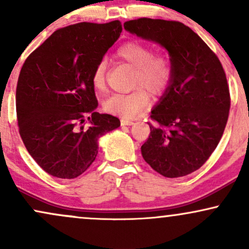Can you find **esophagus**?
Listing matches in <instances>:
<instances>
[{
  "mask_svg": "<svg viewBox=\"0 0 249 249\" xmlns=\"http://www.w3.org/2000/svg\"><path fill=\"white\" fill-rule=\"evenodd\" d=\"M121 124H122V126H130V125H133L134 124V122L130 121V119L123 118L122 121H121Z\"/></svg>",
  "mask_w": 249,
  "mask_h": 249,
  "instance_id": "34e87169",
  "label": "esophagus"
}]
</instances>
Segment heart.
I'll list each match as a JSON object with an SVG mask.
<instances>
[{
  "instance_id": "heart-1",
  "label": "heart",
  "mask_w": 249,
  "mask_h": 249,
  "mask_svg": "<svg viewBox=\"0 0 249 249\" xmlns=\"http://www.w3.org/2000/svg\"><path fill=\"white\" fill-rule=\"evenodd\" d=\"M117 58L134 69L133 88L130 93H117L104 102L107 112L125 118H134L150 105V93L160 97L166 92L172 81V64L161 53H154L150 45L139 41L124 43L116 53ZM107 61L102 58L92 72V85L96 90L105 88Z\"/></svg>"
}]
</instances>
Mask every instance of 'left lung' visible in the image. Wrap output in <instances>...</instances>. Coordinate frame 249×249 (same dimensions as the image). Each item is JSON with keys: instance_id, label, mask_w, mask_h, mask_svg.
<instances>
[{"instance_id": "1", "label": "left lung", "mask_w": 249, "mask_h": 249, "mask_svg": "<svg viewBox=\"0 0 249 249\" xmlns=\"http://www.w3.org/2000/svg\"><path fill=\"white\" fill-rule=\"evenodd\" d=\"M124 29L161 45L170 55L172 81L151 110V133L142 144L145 161L166 178L194 172L218 146L231 98L225 71L215 53L187 25L176 21L138 18Z\"/></svg>"}]
</instances>
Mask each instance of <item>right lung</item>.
<instances>
[{"mask_svg":"<svg viewBox=\"0 0 249 249\" xmlns=\"http://www.w3.org/2000/svg\"><path fill=\"white\" fill-rule=\"evenodd\" d=\"M122 30L119 21L69 25L25 59L16 88L19 134L34 160L50 176H81L95 161L101 137L121 126L117 117L96 112L92 72Z\"/></svg>","mask_w":249,"mask_h":249,"instance_id":"add662e5","label":"right lung"}]
</instances>
